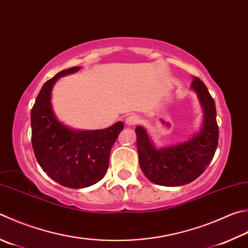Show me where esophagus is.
I'll return each instance as SVG.
<instances>
[{
	"mask_svg": "<svg viewBox=\"0 0 248 248\" xmlns=\"http://www.w3.org/2000/svg\"><path fill=\"white\" fill-rule=\"evenodd\" d=\"M124 123L128 125V127H132V125H136L140 123V118L138 116H129L125 118Z\"/></svg>",
	"mask_w": 248,
	"mask_h": 248,
	"instance_id": "obj_1",
	"label": "esophagus"
}]
</instances>
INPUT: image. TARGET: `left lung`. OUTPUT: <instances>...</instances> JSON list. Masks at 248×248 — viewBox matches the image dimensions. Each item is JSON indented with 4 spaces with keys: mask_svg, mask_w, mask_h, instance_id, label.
<instances>
[{
    "mask_svg": "<svg viewBox=\"0 0 248 248\" xmlns=\"http://www.w3.org/2000/svg\"><path fill=\"white\" fill-rule=\"evenodd\" d=\"M191 89L196 93L204 119L199 131L182 143L157 147L145 128L138 125L137 147L140 167L153 183L180 186L204 172L217 150L219 129L214 98L202 80L194 77Z\"/></svg>",
    "mask_w": 248,
    "mask_h": 248,
    "instance_id": "8db88e82",
    "label": "left lung"
}]
</instances>
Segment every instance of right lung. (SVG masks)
<instances>
[{"mask_svg":"<svg viewBox=\"0 0 248 248\" xmlns=\"http://www.w3.org/2000/svg\"><path fill=\"white\" fill-rule=\"evenodd\" d=\"M80 67L62 70L46 81L31 109V141L40 167L62 186L83 188L104 177L109 154L124 124L102 130H75L57 119L52 107V90L61 77Z\"/></svg>","mask_w":248,"mask_h":248,"instance_id":"obj_1","label":"right lung"}]
</instances>
